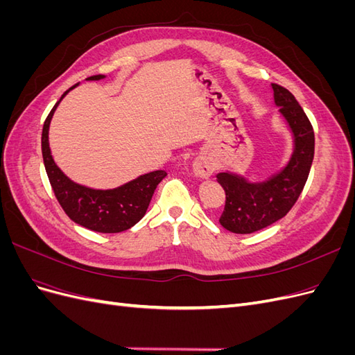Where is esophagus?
<instances>
[{
  "mask_svg": "<svg viewBox=\"0 0 355 355\" xmlns=\"http://www.w3.org/2000/svg\"><path fill=\"white\" fill-rule=\"evenodd\" d=\"M192 168H194V173H196V176L201 178V179H207V178H210V176L213 175V171H214L213 164L210 163V161H209L207 158H204V157H198V158H196L194 164H192Z\"/></svg>",
  "mask_w": 355,
  "mask_h": 355,
  "instance_id": "obj_1",
  "label": "esophagus"
}]
</instances>
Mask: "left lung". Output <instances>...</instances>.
Returning <instances> with one entry per match:
<instances>
[{
	"mask_svg": "<svg viewBox=\"0 0 355 355\" xmlns=\"http://www.w3.org/2000/svg\"><path fill=\"white\" fill-rule=\"evenodd\" d=\"M274 102L293 136V153L287 164L262 182H249L231 171L218 173L225 189L220 225L234 234H252L280 220L295 206L302 192L314 158V130L295 96L278 84H271Z\"/></svg>",
	"mask_w": 355,
	"mask_h": 355,
	"instance_id": "8db88e82",
	"label": "left lung"
}]
</instances>
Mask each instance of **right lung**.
<instances>
[{"mask_svg": "<svg viewBox=\"0 0 355 355\" xmlns=\"http://www.w3.org/2000/svg\"><path fill=\"white\" fill-rule=\"evenodd\" d=\"M102 78H105V75H93L87 80L98 81ZM77 85L78 84L72 85L69 90L62 94L42 127L41 149L47 176L62 209L75 223L96 232H121L132 228L145 216L157 185L167 176V173L164 170H155L114 189H93L75 184L63 173L51 157L49 127L60 101Z\"/></svg>", "mask_w": 355, "mask_h": 355, "instance_id": "obj_1", "label": "right lung"}]
</instances>
